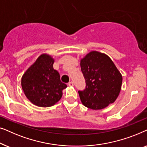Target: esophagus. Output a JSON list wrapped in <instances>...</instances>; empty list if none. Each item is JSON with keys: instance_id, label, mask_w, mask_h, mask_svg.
Listing matches in <instances>:
<instances>
[{"instance_id": "esophagus-1", "label": "esophagus", "mask_w": 147, "mask_h": 147, "mask_svg": "<svg viewBox=\"0 0 147 147\" xmlns=\"http://www.w3.org/2000/svg\"><path fill=\"white\" fill-rule=\"evenodd\" d=\"M68 85H69V86H74V82H69V83H68Z\"/></svg>"}]
</instances>
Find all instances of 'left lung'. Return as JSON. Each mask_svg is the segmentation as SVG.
Wrapping results in <instances>:
<instances>
[{
	"instance_id": "1",
	"label": "left lung",
	"mask_w": 147,
	"mask_h": 147,
	"mask_svg": "<svg viewBox=\"0 0 147 147\" xmlns=\"http://www.w3.org/2000/svg\"><path fill=\"white\" fill-rule=\"evenodd\" d=\"M80 67L86 83V89L78 92L83 105L100 110L114 103L121 90L122 76L112 60L105 53L92 51L81 59Z\"/></svg>"
}]
</instances>
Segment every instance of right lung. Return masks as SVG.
<instances>
[{
  "label": "right lung",
  "mask_w": 147,
  "mask_h": 147,
  "mask_svg": "<svg viewBox=\"0 0 147 147\" xmlns=\"http://www.w3.org/2000/svg\"><path fill=\"white\" fill-rule=\"evenodd\" d=\"M54 61L49 54H41L22 76L24 94L35 106L45 108L55 105L67 88L60 80L58 71L53 69Z\"/></svg>",
  "instance_id": "add662e5"
}]
</instances>
